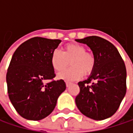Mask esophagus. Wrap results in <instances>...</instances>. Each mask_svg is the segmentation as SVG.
I'll return each mask as SVG.
<instances>
[{
	"mask_svg": "<svg viewBox=\"0 0 133 133\" xmlns=\"http://www.w3.org/2000/svg\"><path fill=\"white\" fill-rule=\"evenodd\" d=\"M65 84H66L67 87H68V86H69V85H71V82H65Z\"/></svg>",
	"mask_w": 133,
	"mask_h": 133,
	"instance_id": "1",
	"label": "esophagus"
}]
</instances>
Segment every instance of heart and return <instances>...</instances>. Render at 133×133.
<instances>
[{"label":"heart","mask_w":133,"mask_h":133,"mask_svg":"<svg viewBox=\"0 0 133 133\" xmlns=\"http://www.w3.org/2000/svg\"><path fill=\"white\" fill-rule=\"evenodd\" d=\"M70 65L71 68L58 75L59 78L66 81H75L83 75H89L95 66V57L86 48L77 43L67 44L63 47L62 53L58 50L54 51L51 55V64L56 72L65 71Z\"/></svg>","instance_id":"heart-1"}]
</instances>
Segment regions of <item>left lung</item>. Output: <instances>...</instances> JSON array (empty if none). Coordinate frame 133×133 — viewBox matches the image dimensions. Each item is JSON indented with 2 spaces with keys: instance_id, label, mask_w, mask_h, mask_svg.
I'll return each instance as SVG.
<instances>
[{
  "instance_id": "obj_1",
  "label": "left lung",
  "mask_w": 133,
  "mask_h": 133,
  "mask_svg": "<svg viewBox=\"0 0 133 133\" xmlns=\"http://www.w3.org/2000/svg\"><path fill=\"white\" fill-rule=\"evenodd\" d=\"M76 41L86 44L95 57L90 77L78 83L75 103L80 112L95 120L111 117L126 92V68L117 48L109 41L90 36Z\"/></svg>"
}]
</instances>
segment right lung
<instances>
[{
    "instance_id": "obj_1",
    "label": "right lung",
    "mask_w": 133,
    "mask_h": 133,
    "mask_svg": "<svg viewBox=\"0 0 133 133\" xmlns=\"http://www.w3.org/2000/svg\"><path fill=\"white\" fill-rule=\"evenodd\" d=\"M60 43L35 37L14 53L6 75L8 93L17 113L26 119L37 121L50 115L66 89L64 80H54L51 64V53Z\"/></svg>"
}]
</instances>
